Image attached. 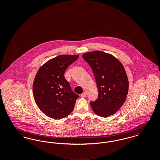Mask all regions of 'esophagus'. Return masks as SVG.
<instances>
[{"instance_id": "esophagus-1", "label": "esophagus", "mask_w": 160, "mask_h": 160, "mask_svg": "<svg viewBox=\"0 0 160 160\" xmlns=\"http://www.w3.org/2000/svg\"><path fill=\"white\" fill-rule=\"evenodd\" d=\"M86 92H83V93H82V94H81V97H83V98L86 97Z\"/></svg>"}]
</instances>
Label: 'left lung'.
<instances>
[{
	"mask_svg": "<svg viewBox=\"0 0 160 160\" xmlns=\"http://www.w3.org/2000/svg\"><path fill=\"white\" fill-rule=\"evenodd\" d=\"M84 61L91 67L98 89V97L90 104L99 116L114 114L124 103L128 92V80L120 61L101 51L86 53Z\"/></svg>",
	"mask_w": 160,
	"mask_h": 160,
	"instance_id": "left-lung-1",
	"label": "left lung"
}]
</instances>
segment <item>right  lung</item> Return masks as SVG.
Instances as JSON below:
<instances>
[{
	"mask_svg": "<svg viewBox=\"0 0 160 160\" xmlns=\"http://www.w3.org/2000/svg\"><path fill=\"white\" fill-rule=\"evenodd\" d=\"M78 55H60L47 61L39 70L33 84L34 99L47 116L60 119L72 111L79 96L72 91L64 74Z\"/></svg>",
	"mask_w": 160,
	"mask_h": 160,
	"instance_id": "obj_1",
	"label": "right lung"
}]
</instances>
